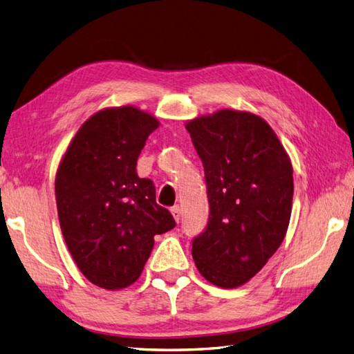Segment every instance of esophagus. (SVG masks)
<instances>
[{"mask_svg": "<svg viewBox=\"0 0 354 354\" xmlns=\"http://www.w3.org/2000/svg\"><path fill=\"white\" fill-rule=\"evenodd\" d=\"M170 211H171V215H174L175 221L179 223V220H180V207L179 206H174Z\"/></svg>", "mask_w": 354, "mask_h": 354, "instance_id": "1", "label": "esophagus"}]
</instances>
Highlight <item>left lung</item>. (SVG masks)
<instances>
[{
  "instance_id": "8db88e82",
  "label": "left lung",
  "mask_w": 354,
  "mask_h": 354,
  "mask_svg": "<svg viewBox=\"0 0 354 354\" xmlns=\"http://www.w3.org/2000/svg\"><path fill=\"white\" fill-rule=\"evenodd\" d=\"M203 162L209 220L192 254L216 287L243 286L284 241L293 169L283 143L256 113L221 111L185 124Z\"/></svg>"
}]
</instances>
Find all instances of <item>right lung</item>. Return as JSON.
Returning <instances> with one entry per match:
<instances>
[{
    "instance_id": "1",
    "label": "right lung",
    "mask_w": 354,
    "mask_h": 354,
    "mask_svg": "<svg viewBox=\"0 0 354 354\" xmlns=\"http://www.w3.org/2000/svg\"><path fill=\"white\" fill-rule=\"evenodd\" d=\"M158 120L134 106L106 107L71 139L55 176L62 236L77 268L106 290L131 286L153 248V236L175 227L157 205L152 180L136 171Z\"/></svg>"
}]
</instances>
